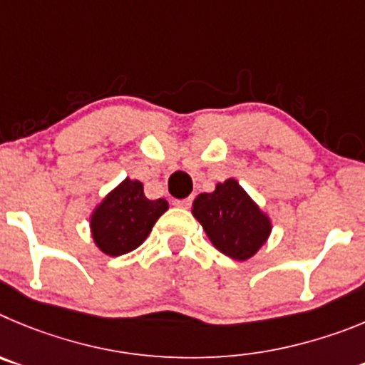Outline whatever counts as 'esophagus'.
<instances>
[{
    "mask_svg": "<svg viewBox=\"0 0 365 365\" xmlns=\"http://www.w3.org/2000/svg\"><path fill=\"white\" fill-rule=\"evenodd\" d=\"M176 207H183V209H187V207H190V203H192V198H183V200H175Z\"/></svg>",
    "mask_w": 365,
    "mask_h": 365,
    "instance_id": "esophagus-1",
    "label": "esophagus"
}]
</instances>
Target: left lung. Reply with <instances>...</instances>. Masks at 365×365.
<instances>
[{"instance_id": "8db88e82", "label": "left lung", "mask_w": 365, "mask_h": 365, "mask_svg": "<svg viewBox=\"0 0 365 365\" xmlns=\"http://www.w3.org/2000/svg\"><path fill=\"white\" fill-rule=\"evenodd\" d=\"M192 216L202 223L216 249L232 260H249L267 242L271 220L235 178L218 183L192 202Z\"/></svg>"}]
</instances>
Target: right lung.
<instances>
[{
  "label": "right lung",
  "instance_id": "add662e5",
  "mask_svg": "<svg viewBox=\"0 0 365 365\" xmlns=\"http://www.w3.org/2000/svg\"><path fill=\"white\" fill-rule=\"evenodd\" d=\"M169 209L167 200H149L138 180L125 178L91 215L94 244L109 256L134 251L145 242L156 220Z\"/></svg>",
  "mask_w": 365,
  "mask_h": 365
}]
</instances>
